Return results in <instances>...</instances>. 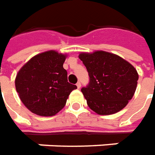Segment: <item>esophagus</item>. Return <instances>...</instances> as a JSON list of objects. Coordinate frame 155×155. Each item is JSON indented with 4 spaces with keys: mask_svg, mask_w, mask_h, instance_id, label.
Masks as SVG:
<instances>
[{
    "mask_svg": "<svg viewBox=\"0 0 155 155\" xmlns=\"http://www.w3.org/2000/svg\"><path fill=\"white\" fill-rule=\"evenodd\" d=\"M76 85H77V87H78V88H81V84H80L79 82H78V83H77V84H76Z\"/></svg>",
    "mask_w": 155,
    "mask_h": 155,
    "instance_id": "34e87169",
    "label": "esophagus"
}]
</instances>
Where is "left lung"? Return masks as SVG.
Wrapping results in <instances>:
<instances>
[{
    "instance_id": "obj_1",
    "label": "left lung",
    "mask_w": 155,
    "mask_h": 155,
    "mask_svg": "<svg viewBox=\"0 0 155 155\" xmlns=\"http://www.w3.org/2000/svg\"><path fill=\"white\" fill-rule=\"evenodd\" d=\"M89 84L81 91L88 107L99 115L117 113L126 107L136 91L138 73L127 61L104 51L81 52Z\"/></svg>"
}]
</instances>
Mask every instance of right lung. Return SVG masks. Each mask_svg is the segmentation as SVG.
<instances>
[{"mask_svg": "<svg viewBox=\"0 0 155 155\" xmlns=\"http://www.w3.org/2000/svg\"><path fill=\"white\" fill-rule=\"evenodd\" d=\"M67 54L56 51L39 53L24 64L15 78L22 104L38 116H55L63 108L76 85L67 82L63 68Z\"/></svg>", "mask_w": 155, "mask_h": 155, "instance_id": "1", "label": "right lung"}]
</instances>
